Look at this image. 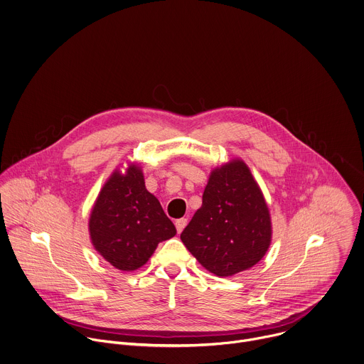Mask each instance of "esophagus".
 I'll return each instance as SVG.
<instances>
[{"label": "esophagus", "instance_id": "esophagus-1", "mask_svg": "<svg viewBox=\"0 0 364 364\" xmlns=\"http://www.w3.org/2000/svg\"><path fill=\"white\" fill-rule=\"evenodd\" d=\"M186 225H188V219H185V218H181V219L175 220V226H176L178 233H181V232L185 229V226H186Z\"/></svg>", "mask_w": 364, "mask_h": 364}]
</instances>
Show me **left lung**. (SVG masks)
I'll return each instance as SVG.
<instances>
[{
	"label": "left lung",
	"mask_w": 364,
	"mask_h": 364,
	"mask_svg": "<svg viewBox=\"0 0 364 364\" xmlns=\"http://www.w3.org/2000/svg\"><path fill=\"white\" fill-rule=\"evenodd\" d=\"M272 237L269 209L249 168L232 161L210 173L198 209L181 240L216 276L255 266Z\"/></svg>",
	"instance_id": "left-lung-1"
}]
</instances>
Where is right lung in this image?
<instances>
[{"label": "right lung", "instance_id": "obj_1", "mask_svg": "<svg viewBox=\"0 0 364 364\" xmlns=\"http://www.w3.org/2000/svg\"><path fill=\"white\" fill-rule=\"evenodd\" d=\"M94 247L119 270L131 272L148 262L158 243L176 235L159 200L146 191L141 169L114 172L104 185L90 218Z\"/></svg>", "mask_w": 364, "mask_h": 364}]
</instances>
